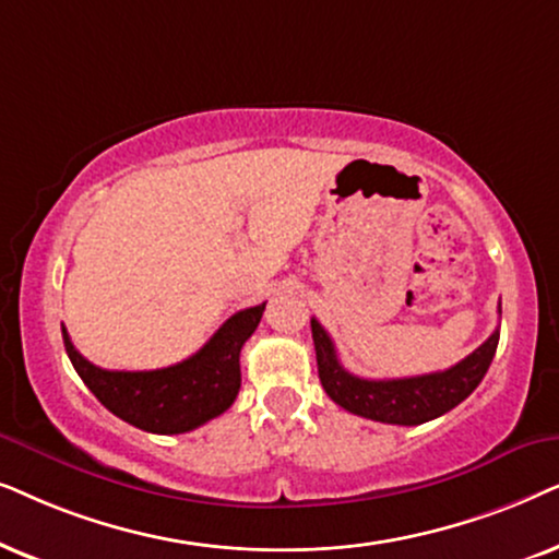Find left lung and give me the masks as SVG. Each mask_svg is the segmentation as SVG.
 <instances>
[{
    "instance_id": "obj_1",
    "label": "left lung",
    "mask_w": 559,
    "mask_h": 559,
    "mask_svg": "<svg viewBox=\"0 0 559 559\" xmlns=\"http://www.w3.org/2000/svg\"><path fill=\"white\" fill-rule=\"evenodd\" d=\"M498 314H501V304H498ZM311 337H314L317 349L319 381H322L326 396L347 408L349 414L383 424H401V427H416V424L437 419L471 396L483 376L488 373L498 347L496 330L465 360L440 370V373L370 381V378H357L342 368L332 337L317 319H311Z\"/></svg>"
}]
</instances>
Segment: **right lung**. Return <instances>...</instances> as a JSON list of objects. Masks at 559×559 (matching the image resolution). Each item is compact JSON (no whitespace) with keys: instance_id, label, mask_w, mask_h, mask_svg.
Masks as SVG:
<instances>
[{"instance_id":"add662e5","label":"right lung","mask_w":559,"mask_h":559,"mask_svg":"<svg viewBox=\"0 0 559 559\" xmlns=\"http://www.w3.org/2000/svg\"><path fill=\"white\" fill-rule=\"evenodd\" d=\"M265 301L229 317L212 340L176 366L158 370H104L73 347L63 345L88 391L111 414L153 435H183L225 414L240 391V349L260 324Z\"/></svg>"}]
</instances>
